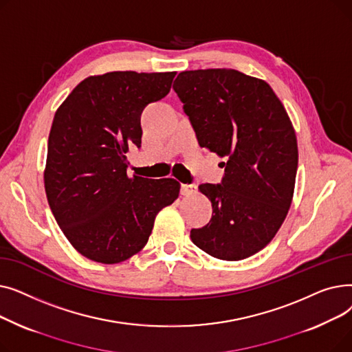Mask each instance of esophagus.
<instances>
[{
	"label": "esophagus",
	"mask_w": 352,
	"mask_h": 352,
	"mask_svg": "<svg viewBox=\"0 0 352 352\" xmlns=\"http://www.w3.org/2000/svg\"><path fill=\"white\" fill-rule=\"evenodd\" d=\"M194 192H195V187L194 186H188V184H182V186H181V194L184 197L192 195Z\"/></svg>",
	"instance_id": "34e87169"
}]
</instances>
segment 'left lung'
Wrapping results in <instances>:
<instances>
[{
  "label": "left lung",
  "mask_w": 352,
  "mask_h": 352,
  "mask_svg": "<svg viewBox=\"0 0 352 352\" xmlns=\"http://www.w3.org/2000/svg\"><path fill=\"white\" fill-rule=\"evenodd\" d=\"M199 146L227 158L221 184H201L212 218L191 230L192 243L214 258L239 261L261 251L292 202L298 145L272 88L236 69L182 71L173 85Z\"/></svg>",
  "instance_id": "8db88e82"
}]
</instances>
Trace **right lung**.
Returning <instances> with one entry per match:
<instances>
[{
  "instance_id": "add662e5",
  "label": "right lung",
  "mask_w": 352,
  "mask_h": 352,
  "mask_svg": "<svg viewBox=\"0 0 352 352\" xmlns=\"http://www.w3.org/2000/svg\"><path fill=\"white\" fill-rule=\"evenodd\" d=\"M177 72L113 71L81 81L54 116L44 186L69 244L101 264L140 252L157 214L178 198L174 178L126 175L129 145L141 146L145 105L168 94Z\"/></svg>"
}]
</instances>
